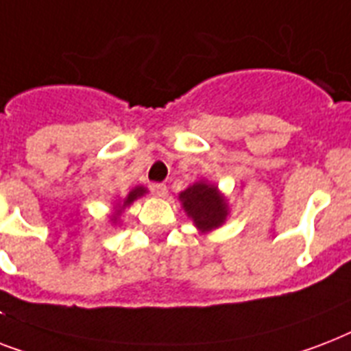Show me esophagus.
Returning a JSON list of instances; mask_svg holds the SVG:
<instances>
[{
	"label": "esophagus",
	"mask_w": 351,
	"mask_h": 351,
	"mask_svg": "<svg viewBox=\"0 0 351 351\" xmlns=\"http://www.w3.org/2000/svg\"><path fill=\"white\" fill-rule=\"evenodd\" d=\"M151 193H153L154 197L158 198H164L167 197V187H165V184H151Z\"/></svg>",
	"instance_id": "esophagus-1"
}]
</instances>
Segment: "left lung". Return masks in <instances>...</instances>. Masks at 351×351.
I'll use <instances>...</instances> for the list:
<instances>
[{
  "mask_svg": "<svg viewBox=\"0 0 351 351\" xmlns=\"http://www.w3.org/2000/svg\"><path fill=\"white\" fill-rule=\"evenodd\" d=\"M182 208L187 219L193 220V226L200 234H208L226 224L230 217L228 198L220 193L219 186L209 180H198L184 189L178 195Z\"/></svg>",
  "mask_w": 351,
  "mask_h": 351,
  "instance_id": "1",
  "label": "left lung"
}]
</instances>
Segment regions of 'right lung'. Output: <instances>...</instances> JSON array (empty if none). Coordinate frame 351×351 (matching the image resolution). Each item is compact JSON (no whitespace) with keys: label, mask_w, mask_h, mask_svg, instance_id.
<instances>
[{"label":"right lung","mask_w":351,"mask_h":351,"mask_svg":"<svg viewBox=\"0 0 351 351\" xmlns=\"http://www.w3.org/2000/svg\"><path fill=\"white\" fill-rule=\"evenodd\" d=\"M143 195H147V187L143 186H136L132 187L131 191L127 193L125 197H120L118 200H114V206H112V211L109 213V222H111L112 226L120 224L121 220V215L125 213V209L131 206L134 200H138V198H142Z\"/></svg>","instance_id":"obj_1"}]
</instances>
